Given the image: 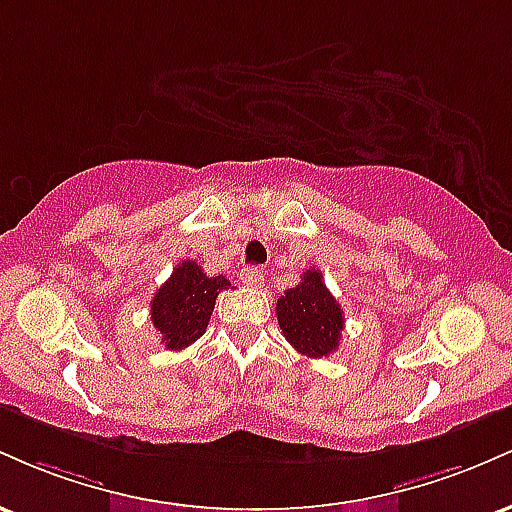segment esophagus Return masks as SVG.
I'll return each mask as SVG.
<instances>
[{
    "instance_id": "obj_1",
    "label": "esophagus",
    "mask_w": 512,
    "mask_h": 512,
    "mask_svg": "<svg viewBox=\"0 0 512 512\" xmlns=\"http://www.w3.org/2000/svg\"><path fill=\"white\" fill-rule=\"evenodd\" d=\"M240 279H243L245 286H252V289H257V286L264 284V276L257 267H245L243 272H240Z\"/></svg>"
}]
</instances>
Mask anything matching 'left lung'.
Masks as SVG:
<instances>
[{"mask_svg":"<svg viewBox=\"0 0 512 512\" xmlns=\"http://www.w3.org/2000/svg\"><path fill=\"white\" fill-rule=\"evenodd\" d=\"M276 320L298 354L327 358L339 349L344 330L342 305L325 286L320 269H305L301 284L279 296Z\"/></svg>","mask_w":512,"mask_h":512,"instance_id":"1","label":"left lung"}]
</instances>
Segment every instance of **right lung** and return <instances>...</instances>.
<instances>
[{"label":"right lung","mask_w":512,"mask_h":512,"mask_svg":"<svg viewBox=\"0 0 512 512\" xmlns=\"http://www.w3.org/2000/svg\"><path fill=\"white\" fill-rule=\"evenodd\" d=\"M226 276H207L197 262L185 260L151 301V322L161 334V344L182 351L207 332L216 296L228 289Z\"/></svg>","instance_id":"right-lung-1"}]
</instances>
